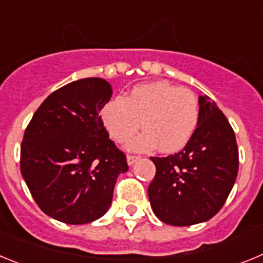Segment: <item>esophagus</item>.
<instances>
[{
	"label": "esophagus",
	"instance_id": "1",
	"mask_svg": "<svg viewBox=\"0 0 263 263\" xmlns=\"http://www.w3.org/2000/svg\"><path fill=\"white\" fill-rule=\"evenodd\" d=\"M127 164H129V166H132V164H134L137 162V160L139 159V157L138 155H127Z\"/></svg>",
	"mask_w": 263,
	"mask_h": 263
}]
</instances>
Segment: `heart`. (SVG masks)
Listing matches in <instances>:
<instances>
[{
	"label": "heart",
	"instance_id": "1",
	"mask_svg": "<svg viewBox=\"0 0 263 263\" xmlns=\"http://www.w3.org/2000/svg\"><path fill=\"white\" fill-rule=\"evenodd\" d=\"M104 126L116 142H130L142 124V133L132 143L134 150L175 153L188 145L200 120L194 92L160 80L136 85L125 99H116L101 110ZM141 122L139 123V121Z\"/></svg>",
	"mask_w": 263,
	"mask_h": 263
}]
</instances>
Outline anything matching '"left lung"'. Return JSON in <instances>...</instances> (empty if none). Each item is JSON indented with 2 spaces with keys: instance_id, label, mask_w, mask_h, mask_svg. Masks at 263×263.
I'll return each mask as SVG.
<instances>
[{
  "instance_id": "left-lung-1",
  "label": "left lung",
  "mask_w": 263,
  "mask_h": 263,
  "mask_svg": "<svg viewBox=\"0 0 263 263\" xmlns=\"http://www.w3.org/2000/svg\"><path fill=\"white\" fill-rule=\"evenodd\" d=\"M200 120L182 152L152 157L157 167L148 200L160 221L188 227L212 218L231 194L238 147L229 121L208 96L199 97Z\"/></svg>"
}]
</instances>
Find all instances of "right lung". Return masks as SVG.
Segmentation results:
<instances>
[{"label":"right lung","mask_w":263,"mask_h":263,"mask_svg":"<svg viewBox=\"0 0 263 263\" xmlns=\"http://www.w3.org/2000/svg\"><path fill=\"white\" fill-rule=\"evenodd\" d=\"M111 93L104 79L72 81L42 103L25 130L21 173L58 221L88 224L105 215L118 175L129 170L99 115Z\"/></svg>","instance_id":"obj_1"}]
</instances>
